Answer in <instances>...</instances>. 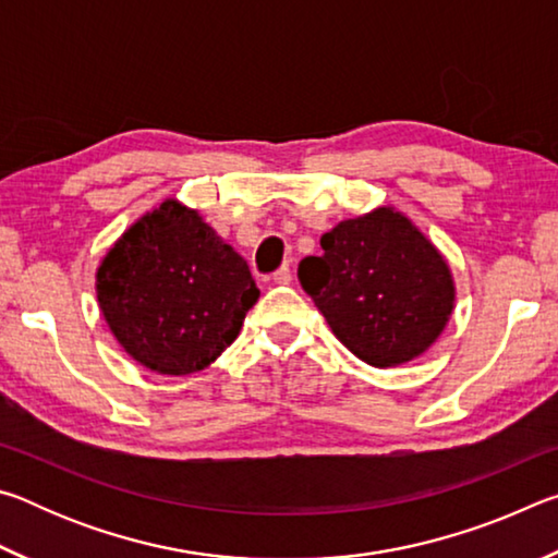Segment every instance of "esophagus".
<instances>
[{
	"label": "esophagus",
	"instance_id": "34e87169",
	"mask_svg": "<svg viewBox=\"0 0 558 558\" xmlns=\"http://www.w3.org/2000/svg\"><path fill=\"white\" fill-rule=\"evenodd\" d=\"M290 280H292V272L288 266H282L280 270H276V276H272V282H276V286H288Z\"/></svg>",
	"mask_w": 558,
	"mask_h": 558
}]
</instances>
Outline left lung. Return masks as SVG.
Here are the masks:
<instances>
[{
	"instance_id": "left-lung-1",
	"label": "left lung",
	"mask_w": 558,
	"mask_h": 558,
	"mask_svg": "<svg viewBox=\"0 0 558 558\" xmlns=\"http://www.w3.org/2000/svg\"><path fill=\"white\" fill-rule=\"evenodd\" d=\"M323 256L298 278L362 362L389 369L436 344L456 307V280L433 241L393 206L339 221L319 239Z\"/></svg>"
}]
</instances>
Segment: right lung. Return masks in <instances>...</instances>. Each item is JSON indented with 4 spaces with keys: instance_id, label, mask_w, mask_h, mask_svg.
Segmentation results:
<instances>
[{
    "instance_id": "right-lung-1",
    "label": "right lung",
    "mask_w": 558,
    "mask_h": 558,
    "mask_svg": "<svg viewBox=\"0 0 558 558\" xmlns=\"http://www.w3.org/2000/svg\"><path fill=\"white\" fill-rule=\"evenodd\" d=\"M96 295L112 337L137 364L186 376L233 344L260 292L248 263L199 211L165 199L110 245Z\"/></svg>"
}]
</instances>
